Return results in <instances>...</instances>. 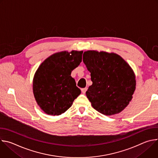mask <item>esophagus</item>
Wrapping results in <instances>:
<instances>
[{
	"instance_id": "1",
	"label": "esophagus",
	"mask_w": 158,
	"mask_h": 158,
	"mask_svg": "<svg viewBox=\"0 0 158 158\" xmlns=\"http://www.w3.org/2000/svg\"><path fill=\"white\" fill-rule=\"evenodd\" d=\"M87 87L82 88V89H81V91H82V93L83 94H85V92L87 91Z\"/></svg>"
}]
</instances>
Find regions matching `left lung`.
Returning <instances> with one entry per match:
<instances>
[{"instance_id":"left-lung-1","label":"left lung","mask_w":158,"mask_h":158,"mask_svg":"<svg viewBox=\"0 0 158 158\" xmlns=\"http://www.w3.org/2000/svg\"><path fill=\"white\" fill-rule=\"evenodd\" d=\"M83 62L91 73L93 84L85 94L93 108L106 116L123 110L136 89V76L131 66L116 53L97 51H85Z\"/></svg>"}]
</instances>
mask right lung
I'll list each match as a JSON object with an SVG mask.
<instances>
[{
	"label": "right lung",
	"instance_id": "add662e5",
	"mask_svg": "<svg viewBox=\"0 0 158 158\" xmlns=\"http://www.w3.org/2000/svg\"><path fill=\"white\" fill-rule=\"evenodd\" d=\"M83 51L56 52L45 59L33 78V93L37 104L45 113L62 114L81 94L72 71L82 61Z\"/></svg>",
	"mask_w": 158,
	"mask_h": 158
}]
</instances>
